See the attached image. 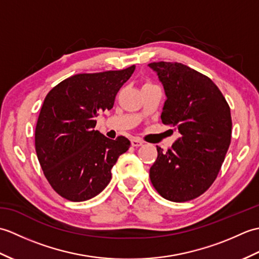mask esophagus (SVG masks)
<instances>
[{
	"label": "esophagus",
	"instance_id": "1",
	"mask_svg": "<svg viewBox=\"0 0 259 259\" xmlns=\"http://www.w3.org/2000/svg\"><path fill=\"white\" fill-rule=\"evenodd\" d=\"M131 145H133V147H139V146L144 145V141L138 139V138H133L131 139Z\"/></svg>",
	"mask_w": 259,
	"mask_h": 259
}]
</instances>
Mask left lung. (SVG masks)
<instances>
[{"label":"left lung","instance_id":"left-lung-1","mask_svg":"<svg viewBox=\"0 0 259 259\" xmlns=\"http://www.w3.org/2000/svg\"><path fill=\"white\" fill-rule=\"evenodd\" d=\"M148 65L157 72L167 96L162 123L176 126L181 135L167 152L157 147L151 184L167 200L195 199L212 185L225 160L232 139L230 108L205 74L178 62Z\"/></svg>","mask_w":259,"mask_h":259}]
</instances>
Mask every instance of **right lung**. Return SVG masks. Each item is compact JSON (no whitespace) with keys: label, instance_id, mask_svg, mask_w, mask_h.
<instances>
[{"label":"right lung","instance_id":"right-lung-1","mask_svg":"<svg viewBox=\"0 0 259 259\" xmlns=\"http://www.w3.org/2000/svg\"><path fill=\"white\" fill-rule=\"evenodd\" d=\"M135 69L75 74L47 95L35 126V151L49 184L65 199L84 201L100 194L119 156L129 149L125 137L111 140L95 126Z\"/></svg>","mask_w":259,"mask_h":259}]
</instances>
